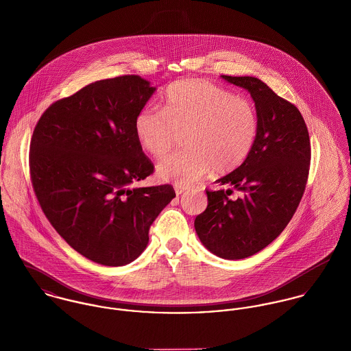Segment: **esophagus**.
Segmentation results:
<instances>
[{"instance_id":"esophagus-1","label":"esophagus","mask_w":351,"mask_h":351,"mask_svg":"<svg viewBox=\"0 0 351 351\" xmlns=\"http://www.w3.org/2000/svg\"><path fill=\"white\" fill-rule=\"evenodd\" d=\"M174 189H176V193L180 196V195H182L184 192H186L189 188H188V186H184V185H176Z\"/></svg>"}]
</instances>
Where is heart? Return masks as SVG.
<instances>
[{"mask_svg": "<svg viewBox=\"0 0 351 351\" xmlns=\"http://www.w3.org/2000/svg\"><path fill=\"white\" fill-rule=\"evenodd\" d=\"M141 145L163 158L186 135L189 150L163 159L158 176L177 185H191L212 167L228 173L249 156L256 135L258 114L252 102L235 97L208 81L184 80L165 93L163 110L146 108L135 119Z\"/></svg>", "mask_w": 351, "mask_h": 351, "instance_id": "1", "label": "heart"}]
</instances>
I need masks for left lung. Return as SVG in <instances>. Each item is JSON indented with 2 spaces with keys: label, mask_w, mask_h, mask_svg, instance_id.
Returning <instances> with one entry per match:
<instances>
[{
  "label": "left lung",
  "mask_w": 351,
  "mask_h": 351,
  "mask_svg": "<svg viewBox=\"0 0 351 351\" xmlns=\"http://www.w3.org/2000/svg\"><path fill=\"white\" fill-rule=\"evenodd\" d=\"M255 102L258 135L249 156L217 180L232 191H206L208 206L195 220L201 243L224 259H243L270 245L288 226L308 180L311 143L300 110L255 77L221 75Z\"/></svg>",
  "instance_id": "8db88e82"
}]
</instances>
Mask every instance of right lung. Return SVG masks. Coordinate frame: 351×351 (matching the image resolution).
<instances>
[{"mask_svg":"<svg viewBox=\"0 0 351 351\" xmlns=\"http://www.w3.org/2000/svg\"><path fill=\"white\" fill-rule=\"evenodd\" d=\"M155 90L139 75L96 81L53 102L34 130L29 171L46 217L74 250L104 266L135 261L176 197L171 185L131 188L154 171L135 119Z\"/></svg>","mask_w":351,"mask_h":351,"instance_id":"right-lung-1","label":"right lung"}]
</instances>
